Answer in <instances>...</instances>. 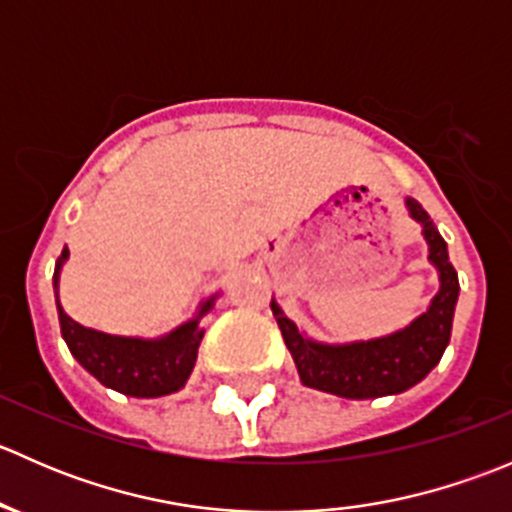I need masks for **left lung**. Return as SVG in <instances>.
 <instances>
[{"label":"left lung","mask_w":512,"mask_h":512,"mask_svg":"<svg viewBox=\"0 0 512 512\" xmlns=\"http://www.w3.org/2000/svg\"><path fill=\"white\" fill-rule=\"evenodd\" d=\"M406 205L411 218L423 225V237L431 250L428 260L438 267L441 275V289L433 297L428 312H423L416 322L391 337L329 347L302 337L294 322H289L272 302V312L280 324L289 354L297 364L299 379L309 389L327 391L342 399H379V396L401 394L418 384L446 352L458 299V275L448 262L446 240L426 210L414 198L406 200Z\"/></svg>","instance_id":"1"}]
</instances>
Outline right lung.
I'll return each instance as SVG.
<instances>
[{
    "instance_id": "add662e5",
    "label": "right lung",
    "mask_w": 512,
    "mask_h": 512,
    "mask_svg": "<svg viewBox=\"0 0 512 512\" xmlns=\"http://www.w3.org/2000/svg\"><path fill=\"white\" fill-rule=\"evenodd\" d=\"M66 257H69V247H64L61 257L56 260L54 289H59V272ZM210 304L213 299L203 304L198 317L180 324L175 332L160 339L111 337V334L94 332V329L76 324L61 307L59 324L64 342L69 344V352L103 386L126 396H138V399H156V396L183 389V384L188 381L195 366V356H198L200 339L205 334L198 322L208 312Z\"/></svg>"
}]
</instances>
